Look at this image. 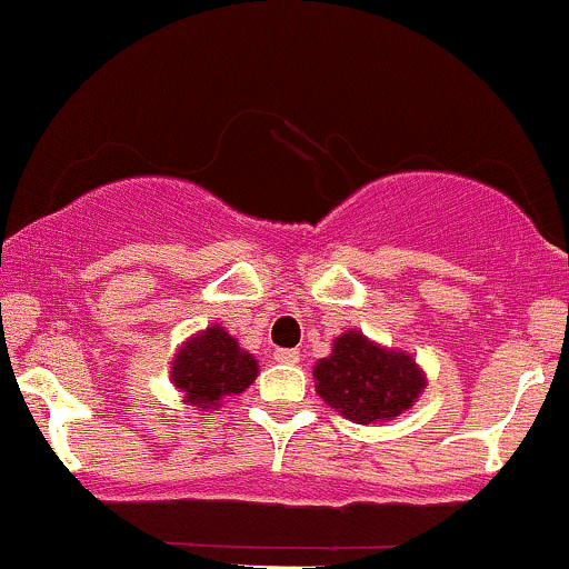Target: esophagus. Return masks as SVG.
<instances>
[{
  "label": "esophagus",
  "mask_w": 569,
  "mask_h": 569,
  "mask_svg": "<svg viewBox=\"0 0 569 569\" xmlns=\"http://www.w3.org/2000/svg\"><path fill=\"white\" fill-rule=\"evenodd\" d=\"M276 361L278 363H297L299 361V352L297 350H276Z\"/></svg>",
  "instance_id": "obj_1"
}]
</instances>
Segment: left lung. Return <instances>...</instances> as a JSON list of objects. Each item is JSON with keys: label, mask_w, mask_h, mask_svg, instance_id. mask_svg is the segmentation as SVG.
Listing matches in <instances>:
<instances>
[{"label": "left lung", "mask_w": 569, "mask_h": 569, "mask_svg": "<svg viewBox=\"0 0 569 569\" xmlns=\"http://www.w3.org/2000/svg\"><path fill=\"white\" fill-rule=\"evenodd\" d=\"M316 382L329 407L363 426L398 417L426 388V377L409 356L382 350L358 331L339 337L331 356L318 361Z\"/></svg>", "instance_id": "left-lung-1"}]
</instances>
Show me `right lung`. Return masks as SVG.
<instances>
[{
	"mask_svg": "<svg viewBox=\"0 0 569 569\" xmlns=\"http://www.w3.org/2000/svg\"><path fill=\"white\" fill-rule=\"evenodd\" d=\"M259 375L257 361L221 326L192 337L173 361V385L192 407L213 409L224 396L243 393Z\"/></svg>",
	"mask_w": 569,
	"mask_h": 569,
	"instance_id": "1",
	"label": "right lung"
}]
</instances>
